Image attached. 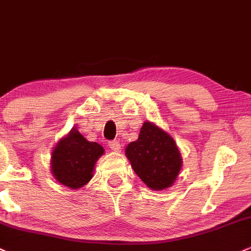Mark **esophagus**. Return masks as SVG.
<instances>
[{
	"label": "esophagus",
	"mask_w": 251,
	"mask_h": 251,
	"mask_svg": "<svg viewBox=\"0 0 251 251\" xmlns=\"http://www.w3.org/2000/svg\"><path fill=\"white\" fill-rule=\"evenodd\" d=\"M108 147L111 148V150L113 151H119L121 149L120 143L118 142V140H111V142L108 143Z\"/></svg>",
	"instance_id": "34e87169"
}]
</instances>
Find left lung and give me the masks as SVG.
Wrapping results in <instances>:
<instances>
[{
    "label": "left lung",
    "mask_w": 251,
    "mask_h": 251,
    "mask_svg": "<svg viewBox=\"0 0 251 251\" xmlns=\"http://www.w3.org/2000/svg\"><path fill=\"white\" fill-rule=\"evenodd\" d=\"M134 173L153 191L170 187L181 169V156L174 139L155 124L144 123L139 137L126 148Z\"/></svg>",
    "instance_id": "obj_1"
}]
</instances>
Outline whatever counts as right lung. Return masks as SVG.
Here are the masks:
<instances>
[{
    "label": "right lung",
    "mask_w": 251,
    "mask_h": 251,
    "mask_svg": "<svg viewBox=\"0 0 251 251\" xmlns=\"http://www.w3.org/2000/svg\"><path fill=\"white\" fill-rule=\"evenodd\" d=\"M102 153L100 144L88 142L74 128L52 152V174L64 186L81 188L93 177L95 162Z\"/></svg>",
    "instance_id": "right-lung-1"
}]
</instances>
